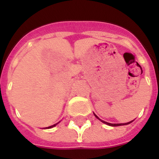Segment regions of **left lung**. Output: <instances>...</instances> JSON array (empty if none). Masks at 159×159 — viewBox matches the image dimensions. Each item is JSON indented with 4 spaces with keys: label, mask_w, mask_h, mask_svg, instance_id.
<instances>
[{
    "label": "left lung",
    "mask_w": 159,
    "mask_h": 159,
    "mask_svg": "<svg viewBox=\"0 0 159 159\" xmlns=\"http://www.w3.org/2000/svg\"><path fill=\"white\" fill-rule=\"evenodd\" d=\"M95 115V114H94ZM95 116H96V117H97V119H99L98 118V117H97V116H96V115H95ZM100 120V119H99ZM102 122H103V123L104 124H106V125H111V126H120V125H128V124H130L131 122H132V121H129V122H128V123H124V124H111V123H108V122H106V121H104V120H102Z\"/></svg>",
    "instance_id": "obj_1"
}]
</instances>
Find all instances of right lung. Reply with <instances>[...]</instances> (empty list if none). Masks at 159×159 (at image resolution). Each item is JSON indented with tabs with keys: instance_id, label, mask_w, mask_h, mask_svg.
<instances>
[{
	"instance_id": "1",
	"label": "right lung",
	"mask_w": 159,
	"mask_h": 159,
	"mask_svg": "<svg viewBox=\"0 0 159 159\" xmlns=\"http://www.w3.org/2000/svg\"><path fill=\"white\" fill-rule=\"evenodd\" d=\"M57 124H55V125H51V126H49V127H48V129H49V128H52V127H53V126H55L56 125H57ZM45 129H47V128H45Z\"/></svg>"
}]
</instances>
